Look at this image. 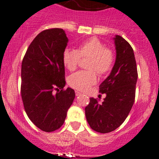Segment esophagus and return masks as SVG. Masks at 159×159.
Listing matches in <instances>:
<instances>
[{
    "mask_svg": "<svg viewBox=\"0 0 159 159\" xmlns=\"http://www.w3.org/2000/svg\"><path fill=\"white\" fill-rule=\"evenodd\" d=\"M80 95H82V93H81V92L75 91V96L79 97V96H80Z\"/></svg>",
    "mask_w": 159,
    "mask_h": 159,
    "instance_id": "obj_1",
    "label": "esophagus"
}]
</instances>
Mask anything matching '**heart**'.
Returning a JSON list of instances; mask_svg holds the SVG:
<instances>
[{
    "label": "heart",
    "instance_id": "b5f03b06",
    "mask_svg": "<svg viewBox=\"0 0 159 159\" xmlns=\"http://www.w3.org/2000/svg\"><path fill=\"white\" fill-rule=\"evenodd\" d=\"M81 58H89L87 68L89 70L80 71L69 78V84L74 89L85 91L95 84L98 75H107L113 68L116 60L115 53L111 48L96 37L83 42L78 50L66 48L62 54V61L69 71H75L78 68Z\"/></svg>",
    "mask_w": 159,
    "mask_h": 159
}]
</instances>
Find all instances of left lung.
I'll use <instances>...</instances> for the list:
<instances>
[{"label": "left lung", "instance_id": "8db88e82", "mask_svg": "<svg viewBox=\"0 0 159 159\" xmlns=\"http://www.w3.org/2000/svg\"><path fill=\"white\" fill-rule=\"evenodd\" d=\"M116 60L111 74L99 86L105 93L102 102L93 98L85 108L90 128L101 134L114 131L127 118L135 101L137 68L134 50L120 36H116Z\"/></svg>", "mask_w": 159, "mask_h": 159}]
</instances>
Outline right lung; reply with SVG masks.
Segmentation results:
<instances>
[{
    "mask_svg": "<svg viewBox=\"0 0 159 159\" xmlns=\"http://www.w3.org/2000/svg\"><path fill=\"white\" fill-rule=\"evenodd\" d=\"M68 38L62 29L40 33L32 41L22 62L21 94L29 119L44 132L59 129L75 98L66 85L62 54Z\"/></svg>",
    "mask_w": 159,
    "mask_h": 159,
    "instance_id": "1",
    "label": "right lung"
}]
</instances>
